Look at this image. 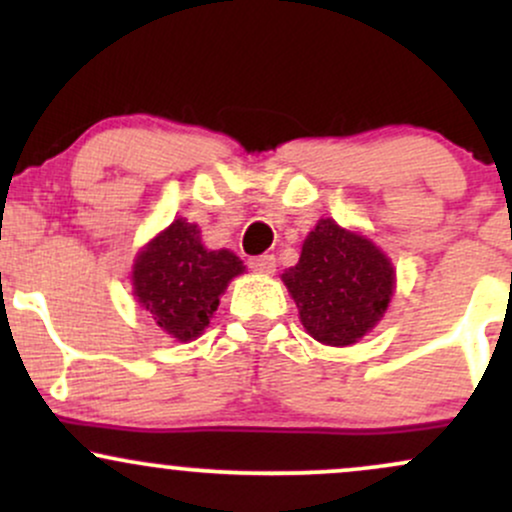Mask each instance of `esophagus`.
Returning a JSON list of instances; mask_svg holds the SVG:
<instances>
[{
  "mask_svg": "<svg viewBox=\"0 0 512 512\" xmlns=\"http://www.w3.org/2000/svg\"><path fill=\"white\" fill-rule=\"evenodd\" d=\"M250 267L260 274H274L276 269V257L274 255H260V257H252Z\"/></svg>",
  "mask_w": 512,
  "mask_h": 512,
  "instance_id": "1",
  "label": "esophagus"
}]
</instances>
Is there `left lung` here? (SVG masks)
I'll return each instance as SVG.
<instances>
[{
  "mask_svg": "<svg viewBox=\"0 0 512 512\" xmlns=\"http://www.w3.org/2000/svg\"><path fill=\"white\" fill-rule=\"evenodd\" d=\"M315 342L351 346L383 320L397 274L366 233L320 219L303 240L296 267L281 274Z\"/></svg>",
  "mask_w": 512,
  "mask_h": 512,
  "instance_id": "8db88e82",
  "label": "left lung"
}]
</instances>
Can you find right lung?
I'll use <instances>...</instances> for the list:
<instances>
[{"instance_id": "obj_1", "label": "right lung", "mask_w": 512, "mask_h": 512, "mask_svg": "<svg viewBox=\"0 0 512 512\" xmlns=\"http://www.w3.org/2000/svg\"><path fill=\"white\" fill-rule=\"evenodd\" d=\"M240 274L245 264L236 252L204 248L197 223L180 216L137 252L132 293L163 332L187 344L207 330L223 291Z\"/></svg>"}]
</instances>
